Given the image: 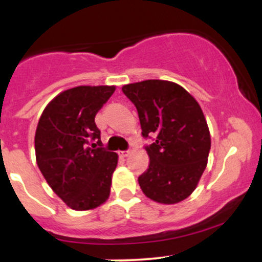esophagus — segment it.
Wrapping results in <instances>:
<instances>
[{
  "label": "esophagus",
  "instance_id": "34e87169",
  "mask_svg": "<svg viewBox=\"0 0 262 262\" xmlns=\"http://www.w3.org/2000/svg\"><path fill=\"white\" fill-rule=\"evenodd\" d=\"M129 150H120V152H119V156H120V157H128V155H129Z\"/></svg>",
  "mask_w": 262,
  "mask_h": 262
}]
</instances>
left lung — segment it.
Returning a JSON list of instances; mask_svg holds the SVG:
<instances>
[{"mask_svg":"<svg viewBox=\"0 0 262 262\" xmlns=\"http://www.w3.org/2000/svg\"><path fill=\"white\" fill-rule=\"evenodd\" d=\"M137 107L142 136H155L146 147L149 166L138 178L146 196L176 204L195 190L208 163L210 133L196 100L175 82L147 80L124 84Z\"/></svg>","mask_w":262,"mask_h":262,"instance_id":"1","label":"left lung"}]
</instances>
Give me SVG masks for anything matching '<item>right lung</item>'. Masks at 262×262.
Instances as JSON below:
<instances>
[{
  "instance_id": "right-lung-1",
  "label": "right lung",
  "mask_w": 262,
  "mask_h": 262,
  "mask_svg": "<svg viewBox=\"0 0 262 262\" xmlns=\"http://www.w3.org/2000/svg\"><path fill=\"white\" fill-rule=\"evenodd\" d=\"M114 91L115 86L66 90L47 105L39 119L36 163L53 191L71 209H94L110 195L118 155L101 147L95 116Z\"/></svg>"
}]
</instances>
